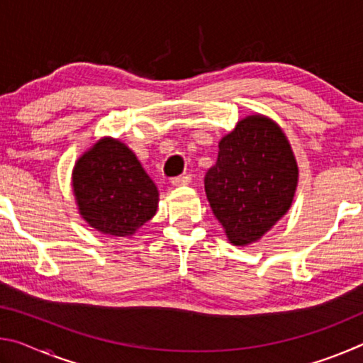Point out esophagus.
<instances>
[{"instance_id":"34e87169","label":"esophagus","mask_w":363,"mask_h":363,"mask_svg":"<svg viewBox=\"0 0 363 363\" xmlns=\"http://www.w3.org/2000/svg\"><path fill=\"white\" fill-rule=\"evenodd\" d=\"M189 182H190V176H189V174L176 176V177H173V179H171V184H173V186H176V187H179V186H187Z\"/></svg>"}]
</instances>
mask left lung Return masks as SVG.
Listing matches in <instances>:
<instances>
[{"instance_id":"left-lung-1","label":"left lung","mask_w":363,"mask_h":363,"mask_svg":"<svg viewBox=\"0 0 363 363\" xmlns=\"http://www.w3.org/2000/svg\"><path fill=\"white\" fill-rule=\"evenodd\" d=\"M296 184L285 134L261 115L220 139L216 164L205 174L206 199L233 245L259 240L290 210Z\"/></svg>"}]
</instances>
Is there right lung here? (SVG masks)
Masks as SVG:
<instances>
[{"label":"right lung","mask_w":363,"mask_h":363,"mask_svg":"<svg viewBox=\"0 0 363 363\" xmlns=\"http://www.w3.org/2000/svg\"><path fill=\"white\" fill-rule=\"evenodd\" d=\"M73 192L79 213L94 229L126 237L157 211L158 190L125 144L104 139L78 160Z\"/></svg>","instance_id":"right-lung-1"}]
</instances>
